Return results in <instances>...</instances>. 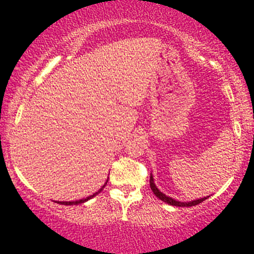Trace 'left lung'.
I'll use <instances>...</instances> for the list:
<instances>
[{"label":"left lung","mask_w":254,"mask_h":254,"mask_svg":"<svg viewBox=\"0 0 254 254\" xmlns=\"http://www.w3.org/2000/svg\"><path fill=\"white\" fill-rule=\"evenodd\" d=\"M150 188H151V191L154 192V194H155V196L159 198V199H161L162 202L170 204V205H174V206H192V205H197V204L202 203L203 200H205L206 198H208V197H203V198H199V199L191 200V202H179V200L174 199V198L168 197V196H166L165 193H162V192L156 188L155 183H154V178H153V176H151V174H150Z\"/></svg>","instance_id":"8db88e82"}]
</instances>
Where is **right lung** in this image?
<instances>
[{
  "label": "right lung",
  "mask_w": 254,
  "mask_h": 254,
  "mask_svg": "<svg viewBox=\"0 0 254 254\" xmlns=\"http://www.w3.org/2000/svg\"><path fill=\"white\" fill-rule=\"evenodd\" d=\"M107 182H109V179L106 180V183L104 184L103 186H101L100 189H99V191L98 192H95V193H93V194H90L89 197H87V198H82V199H77V200H72V202H56V203H60V204H63V205H77V204H81V203H84V202H87V200H89V199H92L93 197H95L97 196V194H99L100 193L101 191L104 190V188L105 186H106V184H107Z\"/></svg>",
  "instance_id": "add662e5"
}]
</instances>
